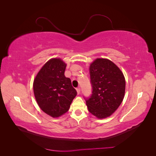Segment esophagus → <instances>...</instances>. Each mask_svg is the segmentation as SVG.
<instances>
[{
  "label": "esophagus",
  "instance_id": "esophagus-1",
  "mask_svg": "<svg viewBox=\"0 0 156 156\" xmlns=\"http://www.w3.org/2000/svg\"><path fill=\"white\" fill-rule=\"evenodd\" d=\"M76 90H77V94H79L80 92H81V88H80L79 87H78V88H76Z\"/></svg>",
  "mask_w": 156,
  "mask_h": 156
}]
</instances>
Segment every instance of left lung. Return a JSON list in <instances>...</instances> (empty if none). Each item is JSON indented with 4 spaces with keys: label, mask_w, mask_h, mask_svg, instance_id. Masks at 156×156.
<instances>
[{
    "label": "left lung",
    "mask_w": 156,
    "mask_h": 156,
    "mask_svg": "<svg viewBox=\"0 0 156 156\" xmlns=\"http://www.w3.org/2000/svg\"><path fill=\"white\" fill-rule=\"evenodd\" d=\"M92 94L84 97L89 112L98 119L111 115L123 101L126 81L123 73L111 60L97 58L90 66Z\"/></svg>",
    "instance_id": "1"
}]
</instances>
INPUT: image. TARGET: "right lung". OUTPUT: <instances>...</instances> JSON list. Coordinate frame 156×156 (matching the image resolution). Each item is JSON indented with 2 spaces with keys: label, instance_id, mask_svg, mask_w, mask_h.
I'll use <instances>...</instances> for the list:
<instances>
[{
  "label": "right lung",
  "instance_id": "right-lung-1",
  "mask_svg": "<svg viewBox=\"0 0 156 156\" xmlns=\"http://www.w3.org/2000/svg\"><path fill=\"white\" fill-rule=\"evenodd\" d=\"M66 67V64L60 58L49 60L37 74L33 84L37 104L52 117L66 112L77 94L71 79L65 77Z\"/></svg>",
  "mask_w": 156,
  "mask_h": 156
}]
</instances>
